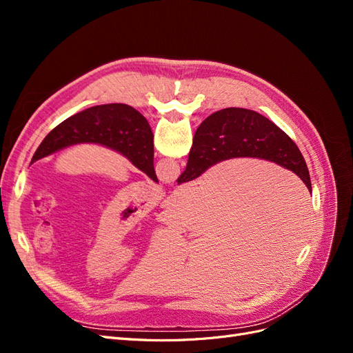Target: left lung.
I'll return each mask as SVG.
<instances>
[{
	"label": "left lung",
	"instance_id": "obj_1",
	"mask_svg": "<svg viewBox=\"0 0 353 353\" xmlns=\"http://www.w3.org/2000/svg\"><path fill=\"white\" fill-rule=\"evenodd\" d=\"M83 143L112 148L159 183L153 166L152 128L140 112L122 103L94 105L63 121L42 140L30 163Z\"/></svg>",
	"mask_w": 353,
	"mask_h": 353
}]
</instances>
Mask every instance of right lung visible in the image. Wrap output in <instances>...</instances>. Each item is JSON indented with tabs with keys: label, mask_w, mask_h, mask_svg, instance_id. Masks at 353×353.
I'll list each match as a JSON object with an SVG mask.
<instances>
[{
	"label": "right lung",
	"mask_w": 353,
	"mask_h": 353,
	"mask_svg": "<svg viewBox=\"0 0 353 353\" xmlns=\"http://www.w3.org/2000/svg\"><path fill=\"white\" fill-rule=\"evenodd\" d=\"M236 157L270 160L292 170L312 191L306 162L292 138L258 112L240 108L222 109L200 123L176 183L193 181L210 166Z\"/></svg>",
	"instance_id": "add662e5"
}]
</instances>
